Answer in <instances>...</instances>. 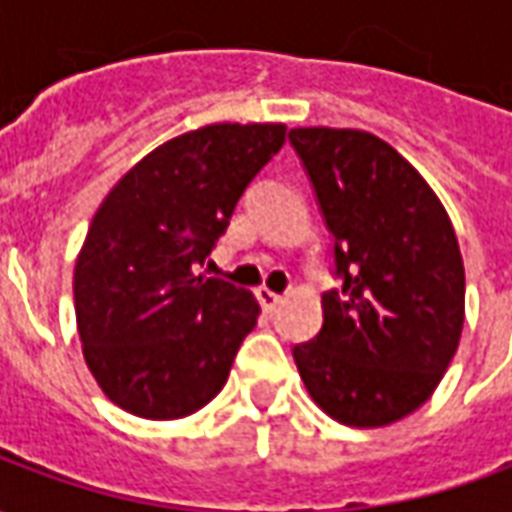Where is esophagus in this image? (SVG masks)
Instances as JSON below:
<instances>
[{
	"label": "esophagus",
	"instance_id": "34e87169",
	"mask_svg": "<svg viewBox=\"0 0 512 512\" xmlns=\"http://www.w3.org/2000/svg\"><path fill=\"white\" fill-rule=\"evenodd\" d=\"M257 293V301H260V304H263V310H277L279 304H282V296H279V293H274V290H268V288H257L255 290Z\"/></svg>",
	"mask_w": 512,
	"mask_h": 512
}]
</instances>
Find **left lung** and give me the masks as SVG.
<instances>
[{
	"mask_svg": "<svg viewBox=\"0 0 512 512\" xmlns=\"http://www.w3.org/2000/svg\"><path fill=\"white\" fill-rule=\"evenodd\" d=\"M334 235L343 285L323 293V326L293 348L310 397L351 428L417 411L458 351L466 277L458 238L428 180L356 128H293Z\"/></svg>",
	"mask_w": 512,
	"mask_h": 512,
	"instance_id": "obj_1",
	"label": "left lung"
}]
</instances>
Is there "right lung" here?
Listing matches in <instances>:
<instances>
[{"mask_svg":"<svg viewBox=\"0 0 512 512\" xmlns=\"http://www.w3.org/2000/svg\"><path fill=\"white\" fill-rule=\"evenodd\" d=\"M282 123H213L136 161L98 205L73 271L84 362L142 419L211 403L255 329V296L197 274L235 205L285 145Z\"/></svg>","mask_w":512,"mask_h":512,"instance_id":"obj_1","label":"right lung"}]
</instances>
